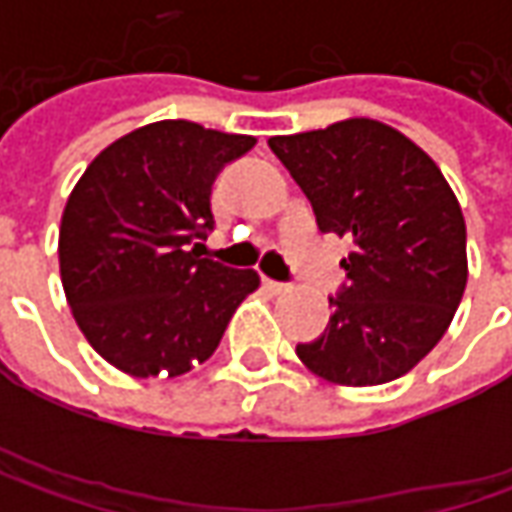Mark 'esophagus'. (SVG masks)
<instances>
[{"mask_svg": "<svg viewBox=\"0 0 512 512\" xmlns=\"http://www.w3.org/2000/svg\"><path fill=\"white\" fill-rule=\"evenodd\" d=\"M265 287L270 290V293H287V285H282V282H273V279H265Z\"/></svg>", "mask_w": 512, "mask_h": 512, "instance_id": "34e87169", "label": "esophagus"}]
</instances>
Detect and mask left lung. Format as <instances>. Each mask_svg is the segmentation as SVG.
Here are the masks:
<instances>
[{"instance_id":"left-lung-1","label":"left lung","mask_w":512,"mask_h":512,"mask_svg":"<svg viewBox=\"0 0 512 512\" xmlns=\"http://www.w3.org/2000/svg\"><path fill=\"white\" fill-rule=\"evenodd\" d=\"M267 145L305 190L319 230L353 242L327 333L296 356L342 387L410 373L442 342L467 287V227L453 187L402 130L367 116Z\"/></svg>"}]
</instances>
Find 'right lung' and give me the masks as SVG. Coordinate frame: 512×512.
Segmentation results:
<instances>
[{
    "instance_id": "right-lung-1",
    "label": "right lung",
    "mask_w": 512,
    "mask_h": 512,
    "mask_svg": "<svg viewBox=\"0 0 512 512\" xmlns=\"http://www.w3.org/2000/svg\"><path fill=\"white\" fill-rule=\"evenodd\" d=\"M253 145L245 133L162 119L110 142L70 190L59 225L65 299L116 370L173 379L207 362L259 287L256 270L190 247L213 230L216 173Z\"/></svg>"
}]
</instances>
